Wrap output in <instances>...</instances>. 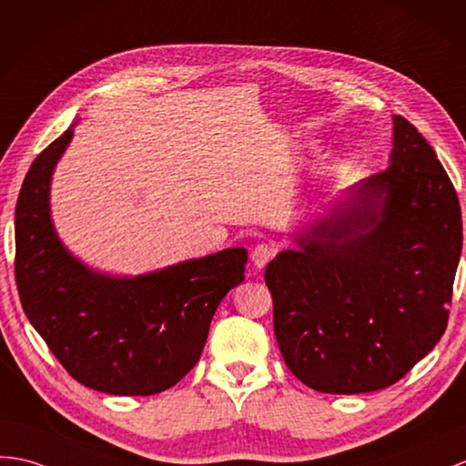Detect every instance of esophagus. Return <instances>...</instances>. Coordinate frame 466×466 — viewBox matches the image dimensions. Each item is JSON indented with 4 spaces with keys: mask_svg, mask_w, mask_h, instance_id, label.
<instances>
[{
    "mask_svg": "<svg viewBox=\"0 0 466 466\" xmlns=\"http://www.w3.org/2000/svg\"><path fill=\"white\" fill-rule=\"evenodd\" d=\"M276 252H278V248L274 244H258L254 250H252V254H250L254 268L262 269L269 262V259L276 256Z\"/></svg>",
    "mask_w": 466,
    "mask_h": 466,
    "instance_id": "esophagus-1",
    "label": "esophagus"
}]
</instances>
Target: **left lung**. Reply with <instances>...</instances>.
I'll list each match as a JSON object with an SVG mask.
<instances>
[{"label": "left lung", "mask_w": 466, "mask_h": 466, "mask_svg": "<svg viewBox=\"0 0 466 466\" xmlns=\"http://www.w3.org/2000/svg\"><path fill=\"white\" fill-rule=\"evenodd\" d=\"M266 268L279 351L298 380L355 395L397 383L447 329L462 250L457 192L435 150L393 115L383 172L291 234Z\"/></svg>", "instance_id": "left-lung-1"}]
</instances>
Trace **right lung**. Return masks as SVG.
<instances>
[{
	"label": "right lung",
	"mask_w": 466,
	"mask_h": 466,
	"mask_svg": "<svg viewBox=\"0 0 466 466\" xmlns=\"http://www.w3.org/2000/svg\"><path fill=\"white\" fill-rule=\"evenodd\" d=\"M75 123L34 160L15 207V279L27 319L73 380L109 395L177 385L204 350L248 252L226 248L138 276L85 266L51 218V178Z\"/></svg>",
	"instance_id": "1"
}]
</instances>
